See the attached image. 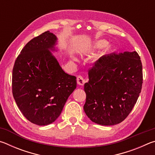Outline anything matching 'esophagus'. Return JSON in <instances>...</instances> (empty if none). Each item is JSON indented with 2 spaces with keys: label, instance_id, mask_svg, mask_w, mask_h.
Instances as JSON below:
<instances>
[{
  "label": "esophagus",
  "instance_id": "esophagus-1",
  "mask_svg": "<svg viewBox=\"0 0 155 155\" xmlns=\"http://www.w3.org/2000/svg\"><path fill=\"white\" fill-rule=\"evenodd\" d=\"M77 80V83L80 85H83L85 83V79H84V78L81 75L78 76Z\"/></svg>",
  "mask_w": 155,
  "mask_h": 155
}]
</instances>
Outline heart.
I'll list each match as a JSON object with an SVG mask.
<instances>
[{"mask_svg": "<svg viewBox=\"0 0 155 155\" xmlns=\"http://www.w3.org/2000/svg\"><path fill=\"white\" fill-rule=\"evenodd\" d=\"M96 45L97 47H98V48H104V47H106L107 45V41L104 40H98L96 41Z\"/></svg>", "mask_w": 155, "mask_h": 155, "instance_id": "b5f03b06", "label": "heart"}]
</instances>
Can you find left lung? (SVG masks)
Returning <instances> with one entry per match:
<instances>
[{"label":"left lung","instance_id":"8db88e82","mask_svg":"<svg viewBox=\"0 0 155 155\" xmlns=\"http://www.w3.org/2000/svg\"><path fill=\"white\" fill-rule=\"evenodd\" d=\"M88 75V83L84 85L86 115L101 125L122 122L132 111L142 87V64L137 52L102 56Z\"/></svg>","mask_w":155,"mask_h":155}]
</instances>
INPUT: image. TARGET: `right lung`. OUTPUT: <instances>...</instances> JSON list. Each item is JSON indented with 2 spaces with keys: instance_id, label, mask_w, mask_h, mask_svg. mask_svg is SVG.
I'll return each mask as SVG.
<instances>
[{
  "instance_id": "obj_1",
  "label": "right lung",
  "mask_w": 155,
  "mask_h": 155,
  "mask_svg": "<svg viewBox=\"0 0 155 155\" xmlns=\"http://www.w3.org/2000/svg\"><path fill=\"white\" fill-rule=\"evenodd\" d=\"M56 36L49 31L26 44L12 71V93L28 121L45 126L55 121L77 87V77L66 74L50 49Z\"/></svg>"
}]
</instances>
